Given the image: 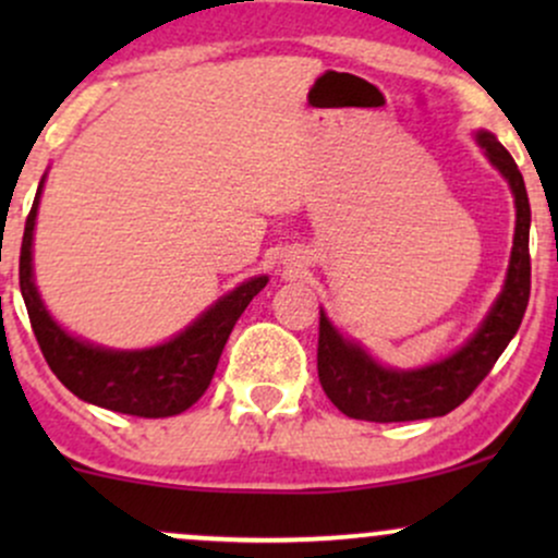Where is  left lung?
<instances>
[{"label":"left lung","mask_w":558,"mask_h":558,"mask_svg":"<svg viewBox=\"0 0 558 558\" xmlns=\"http://www.w3.org/2000/svg\"><path fill=\"white\" fill-rule=\"evenodd\" d=\"M477 144L501 170L514 194L517 228L509 272L501 296L475 336L446 360L420 369H390L377 364L360 343H351L319 312L317 375L328 399L351 420L409 422L444 417L472 396L493 364L520 330L530 301V202L522 172L509 151L488 131L477 133Z\"/></svg>","instance_id":"8db88e82"}]
</instances>
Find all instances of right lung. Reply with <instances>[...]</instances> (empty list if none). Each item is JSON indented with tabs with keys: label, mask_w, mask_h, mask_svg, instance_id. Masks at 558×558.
<instances>
[{
	"label": "right lung",
	"mask_w": 558,
	"mask_h": 558,
	"mask_svg": "<svg viewBox=\"0 0 558 558\" xmlns=\"http://www.w3.org/2000/svg\"><path fill=\"white\" fill-rule=\"evenodd\" d=\"M41 185H38L23 230L21 293L31 328L57 380L83 401L120 414H133V417H172V414L185 412L191 403L202 399V393L213 383L235 319L243 315L248 301L267 286V275L233 288L226 296L217 299L181 336L155 349L112 351L78 341L49 317L34 286L31 246H34Z\"/></svg>",
	"instance_id": "obj_1"
}]
</instances>
